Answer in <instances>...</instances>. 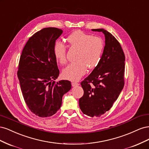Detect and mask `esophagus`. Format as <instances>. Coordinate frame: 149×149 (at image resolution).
<instances>
[{
    "label": "esophagus",
    "mask_w": 149,
    "mask_h": 149,
    "mask_svg": "<svg viewBox=\"0 0 149 149\" xmlns=\"http://www.w3.org/2000/svg\"><path fill=\"white\" fill-rule=\"evenodd\" d=\"M71 85H72V86H73V87H75V86H79V83H78L73 82V83H71Z\"/></svg>",
    "instance_id": "1"
}]
</instances>
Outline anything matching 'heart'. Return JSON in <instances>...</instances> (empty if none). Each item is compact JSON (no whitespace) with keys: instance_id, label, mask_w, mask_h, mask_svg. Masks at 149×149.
<instances>
[{"instance_id":"b5f03b06","label":"heart","mask_w":149,"mask_h":149,"mask_svg":"<svg viewBox=\"0 0 149 149\" xmlns=\"http://www.w3.org/2000/svg\"><path fill=\"white\" fill-rule=\"evenodd\" d=\"M66 41L71 47L78 49L75 62L71 63L62 71V77L65 79L78 81L86 72L87 68L94 69L99 65L104 49V42L98 37L76 30L68 36ZM54 56L61 65L66 63V46L60 42H55L53 47Z\"/></svg>"}]
</instances>
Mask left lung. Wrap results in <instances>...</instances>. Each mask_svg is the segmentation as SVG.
Returning a JSON list of instances; mask_svg holds the SVG:
<instances>
[{
  "label": "left lung",
  "instance_id": "obj_1",
  "mask_svg": "<svg viewBox=\"0 0 149 149\" xmlns=\"http://www.w3.org/2000/svg\"><path fill=\"white\" fill-rule=\"evenodd\" d=\"M92 31L104 35V49L100 63L81 83L84 94L79 105L83 114L93 118L109 111L123 90L125 55L119 42L109 31L103 29Z\"/></svg>",
  "mask_w": 149,
  "mask_h": 149
}]
</instances>
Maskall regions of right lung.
I'll use <instances>...</instances> for the list:
<instances>
[{
	"mask_svg": "<svg viewBox=\"0 0 149 149\" xmlns=\"http://www.w3.org/2000/svg\"><path fill=\"white\" fill-rule=\"evenodd\" d=\"M63 30L44 28L29 38L20 56L17 76L24 100L30 110L41 118L55 114L62 97L71 88V82H56L60 74L53 47Z\"/></svg>",
	"mask_w": 149,
	"mask_h": 149,
	"instance_id": "add662e5",
	"label": "right lung"
}]
</instances>
